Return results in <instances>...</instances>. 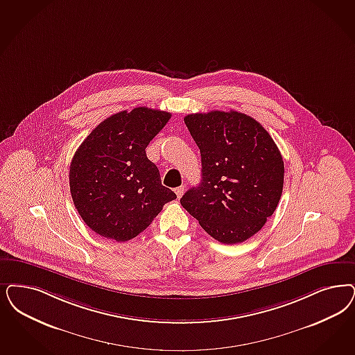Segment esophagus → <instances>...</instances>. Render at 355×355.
Returning <instances> with one entry per match:
<instances>
[{
	"instance_id": "34e87169",
	"label": "esophagus",
	"mask_w": 355,
	"mask_h": 355,
	"mask_svg": "<svg viewBox=\"0 0 355 355\" xmlns=\"http://www.w3.org/2000/svg\"><path fill=\"white\" fill-rule=\"evenodd\" d=\"M184 190H186L184 186H180V187H177L174 191H175V194H177L178 198H181V196H184Z\"/></svg>"
}]
</instances>
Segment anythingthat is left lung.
Listing matches in <instances>:
<instances>
[{
  "label": "left lung",
  "instance_id": "1",
  "mask_svg": "<svg viewBox=\"0 0 355 355\" xmlns=\"http://www.w3.org/2000/svg\"><path fill=\"white\" fill-rule=\"evenodd\" d=\"M184 123L200 150L202 181L181 205L219 243H244L279 203L281 152L256 119L239 111L189 114Z\"/></svg>",
  "mask_w": 355,
  "mask_h": 355
}]
</instances>
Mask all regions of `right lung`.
Masks as SVG:
<instances>
[{"label": "right lung", "instance_id": "obj_1", "mask_svg": "<svg viewBox=\"0 0 355 355\" xmlns=\"http://www.w3.org/2000/svg\"><path fill=\"white\" fill-rule=\"evenodd\" d=\"M171 112L136 107L99 123L74 153L69 186L74 207L102 237L128 241L177 196L162 186L146 148Z\"/></svg>", "mask_w": 355, "mask_h": 355}]
</instances>
